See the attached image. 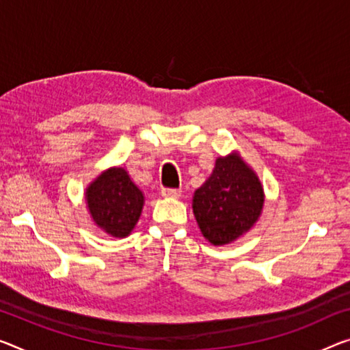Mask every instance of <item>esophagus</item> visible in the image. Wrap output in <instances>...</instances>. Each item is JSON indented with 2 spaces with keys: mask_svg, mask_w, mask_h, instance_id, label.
<instances>
[{
  "mask_svg": "<svg viewBox=\"0 0 350 350\" xmlns=\"http://www.w3.org/2000/svg\"><path fill=\"white\" fill-rule=\"evenodd\" d=\"M161 196L167 197V198H180L181 191L180 189H163L161 191Z\"/></svg>",
  "mask_w": 350,
  "mask_h": 350,
  "instance_id": "34e87169",
  "label": "esophagus"
}]
</instances>
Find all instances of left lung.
I'll return each mask as SVG.
<instances>
[{
    "label": "left lung",
    "mask_w": 350,
    "mask_h": 350,
    "mask_svg": "<svg viewBox=\"0 0 350 350\" xmlns=\"http://www.w3.org/2000/svg\"><path fill=\"white\" fill-rule=\"evenodd\" d=\"M262 206V183L238 150L216 159L211 175L192 197L197 225L211 245H227L244 236L261 217Z\"/></svg>",
    "instance_id": "8db88e82"
}]
</instances>
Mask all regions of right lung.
<instances>
[{"label": "right lung", "instance_id": "right-lung-1", "mask_svg": "<svg viewBox=\"0 0 350 350\" xmlns=\"http://www.w3.org/2000/svg\"><path fill=\"white\" fill-rule=\"evenodd\" d=\"M84 197L95 227L112 238H126L131 234L145 203L144 192L120 165L106 169L95 176L85 187Z\"/></svg>", "mask_w": 350, "mask_h": 350}]
</instances>
